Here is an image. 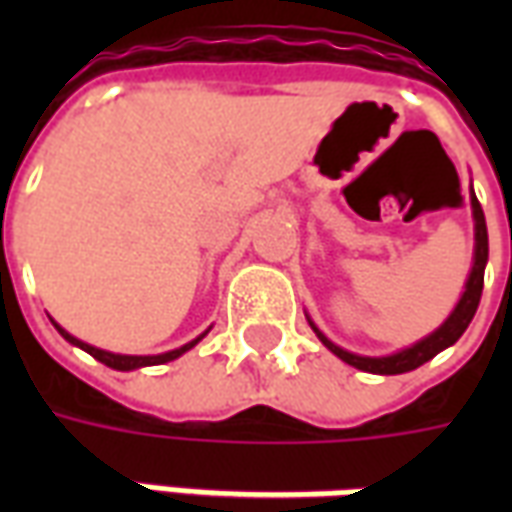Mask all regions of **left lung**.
<instances>
[{"instance_id":"8db88e82","label":"left lung","mask_w":512,"mask_h":512,"mask_svg":"<svg viewBox=\"0 0 512 512\" xmlns=\"http://www.w3.org/2000/svg\"><path fill=\"white\" fill-rule=\"evenodd\" d=\"M472 216H474V263L472 274L466 279V290H463L461 301L455 304V310L450 312V318L441 323L439 329L433 334H428L425 340H419L411 348H403L397 354L389 356H359L345 351L340 345H334L326 334L310 321L312 332L318 334L321 340L334 356H340L345 365L356 367V370H365V373H376V376H397V373H408V370H417L419 365L430 362L433 356L450 348L452 343H458V337L466 332V326L472 323L474 312H477V304H480V296H483V277H485V263H488V230H485V216L480 202L474 197L472 191Z\"/></svg>"}]
</instances>
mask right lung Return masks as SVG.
Masks as SVG:
<instances>
[{
    "mask_svg": "<svg viewBox=\"0 0 512 512\" xmlns=\"http://www.w3.org/2000/svg\"><path fill=\"white\" fill-rule=\"evenodd\" d=\"M54 323V321H51ZM54 329L68 340V343L79 345L82 351H87L90 356H95L98 362H104L106 367H112V370H136V367H150V365H164V362H172V359H178L180 354H186L189 348H194V345L200 343L205 334H200L197 340H191V343L180 345V348H175V351H167V354H158V356H128V354H109V351H101V348H95V345H87L82 343V340H76L73 334H68L65 329H62L60 323H54Z\"/></svg>",
    "mask_w": 512,
    "mask_h": 512,
    "instance_id": "right-lung-1",
    "label": "right lung"
}]
</instances>
